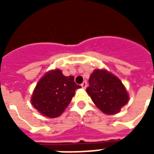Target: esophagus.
Returning a JSON list of instances; mask_svg holds the SVG:
<instances>
[{"instance_id":"esophagus-1","label":"esophagus","mask_w":154,"mask_h":154,"mask_svg":"<svg viewBox=\"0 0 154 154\" xmlns=\"http://www.w3.org/2000/svg\"><path fill=\"white\" fill-rule=\"evenodd\" d=\"M81 86H82V87L83 89H86L87 87V82H83L81 84Z\"/></svg>"}]
</instances>
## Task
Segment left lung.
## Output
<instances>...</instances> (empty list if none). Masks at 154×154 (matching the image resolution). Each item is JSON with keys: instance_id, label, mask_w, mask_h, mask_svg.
Wrapping results in <instances>:
<instances>
[{"instance_id": "obj_1", "label": "left lung", "mask_w": 154, "mask_h": 154, "mask_svg": "<svg viewBox=\"0 0 154 154\" xmlns=\"http://www.w3.org/2000/svg\"><path fill=\"white\" fill-rule=\"evenodd\" d=\"M87 92L102 112L114 115L128 103L129 96L118 77L107 71L96 69L89 78Z\"/></svg>"}]
</instances>
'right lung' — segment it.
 I'll list each match as a JSON object with an SVG mask.
<instances>
[{"label": "right lung", "mask_w": 154, "mask_h": 154, "mask_svg": "<svg viewBox=\"0 0 154 154\" xmlns=\"http://www.w3.org/2000/svg\"><path fill=\"white\" fill-rule=\"evenodd\" d=\"M81 86L74 82L73 76L65 77L62 71L48 72L42 77L32 96V105L42 115L56 118L62 115Z\"/></svg>", "instance_id": "add662e5"}]
</instances>
